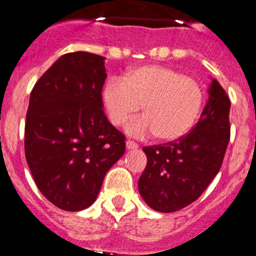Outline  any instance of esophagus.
Returning <instances> with one entry per match:
<instances>
[{
  "mask_svg": "<svg viewBox=\"0 0 256 256\" xmlns=\"http://www.w3.org/2000/svg\"><path fill=\"white\" fill-rule=\"evenodd\" d=\"M126 146H127V149H138V144L133 140H127L126 142Z\"/></svg>",
  "mask_w": 256,
  "mask_h": 256,
  "instance_id": "esophagus-1",
  "label": "esophagus"
}]
</instances>
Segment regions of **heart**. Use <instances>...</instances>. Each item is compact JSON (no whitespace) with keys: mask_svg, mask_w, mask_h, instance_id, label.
Wrapping results in <instances>:
<instances>
[{"mask_svg":"<svg viewBox=\"0 0 256 256\" xmlns=\"http://www.w3.org/2000/svg\"><path fill=\"white\" fill-rule=\"evenodd\" d=\"M103 106L113 126H120L139 110L144 117L128 123L126 130L136 136L156 134L162 142H176L190 132L204 103L196 80L166 66L149 64L126 73L123 80L106 83Z\"/></svg>","mask_w":256,"mask_h":256,"instance_id":"b5f03b06","label":"heart"}]
</instances>
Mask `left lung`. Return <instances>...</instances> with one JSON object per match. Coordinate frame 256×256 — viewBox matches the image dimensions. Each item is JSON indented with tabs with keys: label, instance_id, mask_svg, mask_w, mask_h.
Masks as SVG:
<instances>
[{
	"label": "left lung",
	"instance_id": "1",
	"mask_svg": "<svg viewBox=\"0 0 256 256\" xmlns=\"http://www.w3.org/2000/svg\"><path fill=\"white\" fill-rule=\"evenodd\" d=\"M209 98L190 133L163 146H144L146 166L138 190L160 213L186 208L202 196L219 172L230 138V100L212 78Z\"/></svg>",
	"mask_w": 256,
	"mask_h": 256
}]
</instances>
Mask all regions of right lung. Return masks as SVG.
<instances>
[{"label": "right lung", "mask_w": 256, "mask_h": 256, "mask_svg": "<svg viewBox=\"0 0 256 256\" xmlns=\"http://www.w3.org/2000/svg\"><path fill=\"white\" fill-rule=\"evenodd\" d=\"M104 57L58 58L32 90L24 153L37 188L62 210L92 206L107 172L124 154V136L103 112Z\"/></svg>", "instance_id": "add662e5"}]
</instances>
